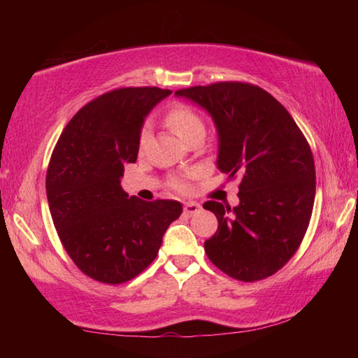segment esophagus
<instances>
[{"instance_id": "obj_1", "label": "esophagus", "mask_w": 358, "mask_h": 358, "mask_svg": "<svg viewBox=\"0 0 358 358\" xmlns=\"http://www.w3.org/2000/svg\"><path fill=\"white\" fill-rule=\"evenodd\" d=\"M200 209H201V206L199 203H186L185 208H183V214L187 215V217H191V215L196 214V212H199Z\"/></svg>"}]
</instances>
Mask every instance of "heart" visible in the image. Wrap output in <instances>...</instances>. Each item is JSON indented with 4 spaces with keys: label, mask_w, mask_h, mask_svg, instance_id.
<instances>
[{
    "label": "heart",
    "mask_w": 358,
    "mask_h": 358,
    "mask_svg": "<svg viewBox=\"0 0 358 358\" xmlns=\"http://www.w3.org/2000/svg\"><path fill=\"white\" fill-rule=\"evenodd\" d=\"M164 123L171 129V131L178 135L183 141H191L195 136H204V121L194 109L189 108L186 104H173L172 108L167 109L164 115ZM149 138V129L144 126L140 132L138 146L140 149L144 148ZM171 186L178 192H187L191 189V185L186 178H173L171 181Z\"/></svg>",
    "instance_id": "1"
}]
</instances>
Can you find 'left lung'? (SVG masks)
I'll return each instance as SVG.
<instances>
[{
    "label": "left lung",
    "instance_id": "1",
    "mask_svg": "<svg viewBox=\"0 0 358 358\" xmlns=\"http://www.w3.org/2000/svg\"><path fill=\"white\" fill-rule=\"evenodd\" d=\"M206 109L218 131L217 167L240 177V204L206 201L218 229L204 241L209 260L240 281L271 277L308 231L315 199L309 143L285 106L255 85L222 81L180 89Z\"/></svg>",
    "mask_w": 358,
    "mask_h": 358
}]
</instances>
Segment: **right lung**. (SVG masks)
Masks as SVG:
<instances>
[{"mask_svg": "<svg viewBox=\"0 0 358 358\" xmlns=\"http://www.w3.org/2000/svg\"><path fill=\"white\" fill-rule=\"evenodd\" d=\"M172 90L121 87L94 98L59 135L45 175L53 224L87 277L120 285L155 260L163 235L181 215L175 200L143 201L121 189L135 163L144 117Z\"/></svg>", "mask_w": 358, "mask_h": 358, "instance_id": "1", "label": "right lung"}]
</instances>
